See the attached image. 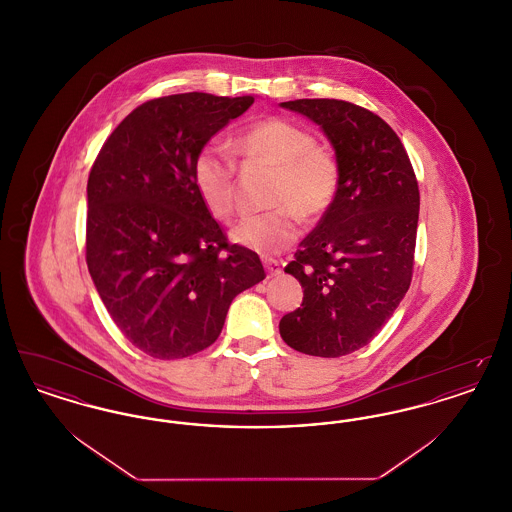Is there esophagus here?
<instances>
[{
    "label": "esophagus",
    "mask_w": 512,
    "mask_h": 512,
    "mask_svg": "<svg viewBox=\"0 0 512 512\" xmlns=\"http://www.w3.org/2000/svg\"><path fill=\"white\" fill-rule=\"evenodd\" d=\"M265 268H267L268 276L270 278H276L282 274V268L276 263V261H265Z\"/></svg>",
    "instance_id": "obj_1"
}]
</instances>
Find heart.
<instances>
[{
    "label": "heart",
    "instance_id": "heart-1",
    "mask_svg": "<svg viewBox=\"0 0 512 512\" xmlns=\"http://www.w3.org/2000/svg\"><path fill=\"white\" fill-rule=\"evenodd\" d=\"M236 149L249 161L276 167L270 203L278 209L240 220L232 230L234 244L272 255L297 238V216L318 219L332 205L340 167L336 157L317 146L315 136L292 121L270 117L247 126L236 138ZM234 161L219 144H207L192 165L195 192L205 209L219 220H228L236 203Z\"/></svg>",
    "mask_w": 512,
    "mask_h": 512
}]
</instances>
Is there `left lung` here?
Segmentation results:
<instances>
[{"label":"left lung","instance_id":"8db88e82","mask_svg":"<svg viewBox=\"0 0 512 512\" xmlns=\"http://www.w3.org/2000/svg\"><path fill=\"white\" fill-rule=\"evenodd\" d=\"M280 107L315 122L334 147L338 192L286 272L303 303L280 336L315 357L349 355L390 320L411 286L420 195L409 155L388 122L341 99Z\"/></svg>","mask_w":512,"mask_h":512}]
</instances>
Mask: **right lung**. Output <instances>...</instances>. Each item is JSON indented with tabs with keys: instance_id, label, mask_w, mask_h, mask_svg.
Masks as SVG:
<instances>
[{
	"instance_id": "add662e5",
	"label": "right lung",
	"mask_w": 512,
	"mask_h": 512,
	"mask_svg": "<svg viewBox=\"0 0 512 512\" xmlns=\"http://www.w3.org/2000/svg\"><path fill=\"white\" fill-rule=\"evenodd\" d=\"M253 96L176 94L134 109L88 178L86 263L126 340L182 359L219 338L232 299L265 278L255 251L226 242L195 192V155Z\"/></svg>"
}]
</instances>
